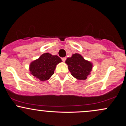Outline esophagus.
I'll return each instance as SVG.
<instances>
[{"label":"esophagus","mask_w":126,"mask_h":126,"mask_svg":"<svg viewBox=\"0 0 126 126\" xmlns=\"http://www.w3.org/2000/svg\"><path fill=\"white\" fill-rule=\"evenodd\" d=\"M62 60L63 61V62H65L66 60V57H63V58H62Z\"/></svg>","instance_id":"34e87169"}]
</instances>
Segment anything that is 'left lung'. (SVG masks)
I'll return each instance as SVG.
<instances>
[{
    "label": "left lung",
    "mask_w": 126,
    "mask_h": 126,
    "mask_svg": "<svg viewBox=\"0 0 126 126\" xmlns=\"http://www.w3.org/2000/svg\"><path fill=\"white\" fill-rule=\"evenodd\" d=\"M66 63L72 76L78 80H86L92 68V63L85 60L79 54H73L71 57L67 58Z\"/></svg>",
    "instance_id": "8db88e82"
}]
</instances>
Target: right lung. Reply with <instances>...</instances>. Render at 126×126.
Returning <instances> with one entry per match:
<instances>
[{"mask_svg": "<svg viewBox=\"0 0 126 126\" xmlns=\"http://www.w3.org/2000/svg\"><path fill=\"white\" fill-rule=\"evenodd\" d=\"M61 62L62 60L57 55L45 53L30 64V72L40 80H47L54 74L56 65Z\"/></svg>", "mask_w": 126, "mask_h": 126, "instance_id": "obj_1", "label": "right lung"}]
</instances>
